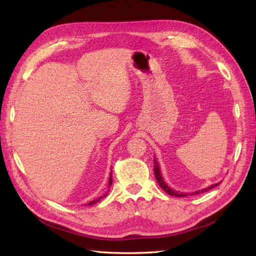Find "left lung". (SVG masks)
I'll return each mask as SVG.
<instances>
[{
    "label": "left lung",
    "instance_id": "1",
    "mask_svg": "<svg viewBox=\"0 0 256 256\" xmlns=\"http://www.w3.org/2000/svg\"><path fill=\"white\" fill-rule=\"evenodd\" d=\"M154 174H155V178H156L157 182H158L160 188H162V190H164V192H165L166 194H170V196H174V197H186V196H188L187 194H182V192H175V190L172 189L170 186H168V184L164 182V179H162V175H160V170L158 162H156V160H154ZM219 184H220V182L214 184H211V186L206 187V188H204V189H202V190H198V192H192V194H190V196L198 194H202V192H208V190H210V189H212V188H214V187L218 186Z\"/></svg>",
    "mask_w": 256,
    "mask_h": 256
}]
</instances>
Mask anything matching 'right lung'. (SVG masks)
<instances>
[{"label":"right lung","mask_w":256,"mask_h":256,"mask_svg":"<svg viewBox=\"0 0 256 256\" xmlns=\"http://www.w3.org/2000/svg\"><path fill=\"white\" fill-rule=\"evenodd\" d=\"M111 184H112V174L110 175V178H108V189H110V187H111ZM106 194L103 196V197H106ZM103 197H100V198H98V199H94V200H92V201H90V202L88 204V206H92V204H96L98 201H99L101 198H103Z\"/></svg>","instance_id":"add662e5"}]
</instances>
